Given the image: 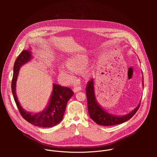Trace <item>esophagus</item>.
<instances>
[{
  "label": "esophagus",
  "instance_id": "esophagus-1",
  "mask_svg": "<svg viewBox=\"0 0 157 157\" xmlns=\"http://www.w3.org/2000/svg\"><path fill=\"white\" fill-rule=\"evenodd\" d=\"M81 90V88L80 86H76V87H75L73 88L74 93H77V92H78V91H79Z\"/></svg>",
  "mask_w": 157,
  "mask_h": 157
}]
</instances>
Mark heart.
Here are the masks:
<instances>
[{
    "label": "heart",
    "instance_id": "b5f03b06",
    "mask_svg": "<svg viewBox=\"0 0 157 157\" xmlns=\"http://www.w3.org/2000/svg\"><path fill=\"white\" fill-rule=\"evenodd\" d=\"M89 55L88 54H76L67 58L64 61V66L66 68H60L58 71L61 75L65 76L68 80H71L73 73H80L86 68L89 63ZM93 74L92 68H87L83 72V76L86 79H89Z\"/></svg>",
    "mask_w": 157,
    "mask_h": 157
}]
</instances>
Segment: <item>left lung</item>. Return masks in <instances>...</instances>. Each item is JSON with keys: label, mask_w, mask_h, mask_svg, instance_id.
Instances as JSON below:
<instances>
[{"label": "left lung", "mask_w": 157, "mask_h": 157, "mask_svg": "<svg viewBox=\"0 0 157 157\" xmlns=\"http://www.w3.org/2000/svg\"><path fill=\"white\" fill-rule=\"evenodd\" d=\"M142 84L144 86V78H142ZM94 79L89 81L86 86V96L87 101V108L90 117L98 124L104 126H111L122 124L131 119L138 110L140 102L139 105L130 113L121 116L112 114L98 103L94 87Z\"/></svg>", "instance_id": "left-lung-1"}]
</instances>
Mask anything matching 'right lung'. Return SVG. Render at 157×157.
Returning a JSON list of instances; mask_svg holds the SVG:
<instances>
[{
  "mask_svg": "<svg viewBox=\"0 0 157 157\" xmlns=\"http://www.w3.org/2000/svg\"><path fill=\"white\" fill-rule=\"evenodd\" d=\"M33 59L30 48L22 51L17 58L13 66L12 81V92L21 116L29 123L38 127H52L59 124L63 119L66 104L74 93L69 87L53 84V90L47 105L42 111L32 113L27 111L20 105L17 96V79L21 67Z\"/></svg>",
  "mask_w": 157,
  "mask_h": 157,
  "instance_id": "1",
  "label": "right lung"
}]
</instances>
